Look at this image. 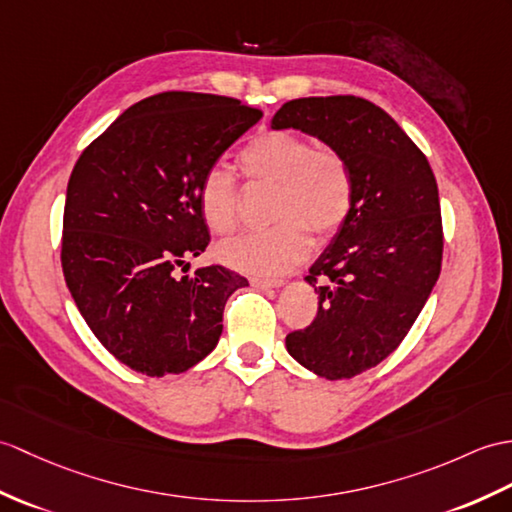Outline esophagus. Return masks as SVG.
Wrapping results in <instances>:
<instances>
[{
    "mask_svg": "<svg viewBox=\"0 0 512 512\" xmlns=\"http://www.w3.org/2000/svg\"><path fill=\"white\" fill-rule=\"evenodd\" d=\"M283 281L281 279H264V277H251V285L257 290H270V288H279Z\"/></svg>",
    "mask_w": 512,
    "mask_h": 512,
    "instance_id": "1",
    "label": "esophagus"
}]
</instances>
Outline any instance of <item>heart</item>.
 I'll return each mask as SVG.
<instances>
[{"label":"heart","mask_w":512,"mask_h":512,"mask_svg":"<svg viewBox=\"0 0 512 512\" xmlns=\"http://www.w3.org/2000/svg\"><path fill=\"white\" fill-rule=\"evenodd\" d=\"M248 183L275 185L268 229L244 233L220 246L227 266L257 277H279L312 253V231L334 237L349 220L355 181L347 157L336 148L314 146L294 130H266L240 152ZM198 207L207 227L229 235L240 224V189L233 174L211 165L200 176Z\"/></svg>","instance_id":"obj_1"}]
</instances>
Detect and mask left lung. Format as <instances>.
<instances>
[{
  "instance_id": "1",
  "label": "left lung",
  "mask_w": 512,
  "mask_h": 512,
  "mask_svg": "<svg viewBox=\"0 0 512 512\" xmlns=\"http://www.w3.org/2000/svg\"><path fill=\"white\" fill-rule=\"evenodd\" d=\"M272 128H299L347 157L349 220L305 279L316 318L285 336L294 360L327 379L377 366L408 336L443 261L438 185L425 154L392 117L358 95L285 102Z\"/></svg>"
}]
</instances>
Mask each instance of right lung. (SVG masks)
I'll list each match as a JSON object with an SVG mask.
<instances>
[{
	"label": "right lung",
	"instance_id": "right-lung-1",
	"mask_svg": "<svg viewBox=\"0 0 512 512\" xmlns=\"http://www.w3.org/2000/svg\"><path fill=\"white\" fill-rule=\"evenodd\" d=\"M261 115L224 95L163 91L130 106L74 165L63 275L95 338L137 373L198 364L216 349L227 299L248 285L218 264L187 277L176 268L211 240L200 176Z\"/></svg>",
	"mask_w": 512,
	"mask_h": 512
}]
</instances>
